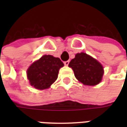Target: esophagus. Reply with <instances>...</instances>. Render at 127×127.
<instances>
[{"mask_svg": "<svg viewBox=\"0 0 127 127\" xmlns=\"http://www.w3.org/2000/svg\"><path fill=\"white\" fill-rule=\"evenodd\" d=\"M64 65H65V66H68L69 64V61H65V62H64Z\"/></svg>", "mask_w": 127, "mask_h": 127, "instance_id": "obj_1", "label": "esophagus"}]
</instances>
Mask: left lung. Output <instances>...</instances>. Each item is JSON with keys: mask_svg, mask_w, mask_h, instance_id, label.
Listing matches in <instances>:
<instances>
[{"mask_svg": "<svg viewBox=\"0 0 127 127\" xmlns=\"http://www.w3.org/2000/svg\"><path fill=\"white\" fill-rule=\"evenodd\" d=\"M75 77L84 85L95 86L101 82L103 67L98 61L86 53L77 54L69 63Z\"/></svg>", "mask_w": 127, "mask_h": 127, "instance_id": "8db88e82", "label": "left lung"}]
</instances>
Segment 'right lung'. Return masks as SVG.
<instances>
[{
	"label": "right lung",
	"mask_w": 127,
	"mask_h": 127,
	"mask_svg": "<svg viewBox=\"0 0 127 127\" xmlns=\"http://www.w3.org/2000/svg\"><path fill=\"white\" fill-rule=\"evenodd\" d=\"M63 66V63L59 58L52 55L43 56L27 70L30 84L38 90L49 88L57 80L59 69Z\"/></svg>",
	"instance_id": "add662e5"
}]
</instances>
